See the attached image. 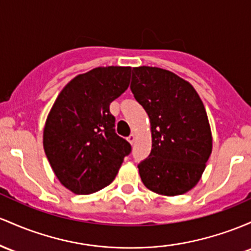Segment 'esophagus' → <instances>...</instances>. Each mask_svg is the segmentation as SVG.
Segmentation results:
<instances>
[{"mask_svg":"<svg viewBox=\"0 0 251 251\" xmlns=\"http://www.w3.org/2000/svg\"><path fill=\"white\" fill-rule=\"evenodd\" d=\"M135 139H136V136H135L134 134H131L130 136L128 137V142L130 143V145H134V142H135Z\"/></svg>","mask_w":251,"mask_h":251,"instance_id":"34e87169","label":"esophagus"}]
</instances>
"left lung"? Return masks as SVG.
<instances>
[{"label": "left lung", "instance_id": "obj_1", "mask_svg": "<svg viewBox=\"0 0 251 251\" xmlns=\"http://www.w3.org/2000/svg\"><path fill=\"white\" fill-rule=\"evenodd\" d=\"M135 100L149 116L151 151L140 162L148 190L167 197L198 184L212 151V134L198 92L176 73L151 66L134 67Z\"/></svg>", "mask_w": 251, "mask_h": 251}]
</instances>
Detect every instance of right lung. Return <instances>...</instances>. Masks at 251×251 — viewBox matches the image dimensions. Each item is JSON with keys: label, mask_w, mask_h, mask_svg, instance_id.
I'll use <instances>...</instances> for the list:
<instances>
[{"label": "right lung", "mask_w": 251, "mask_h": 251, "mask_svg": "<svg viewBox=\"0 0 251 251\" xmlns=\"http://www.w3.org/2000/svg\"><path fill=\"white\" fill-rule=\"evenodd\" d=\"M131 67H96L65 85L44 128V149L60 184L75 194L115 179L130 143L115 133L110 103L128 89Z\"/></svg>", "instance_id": "add662e5"}]
</instances>
